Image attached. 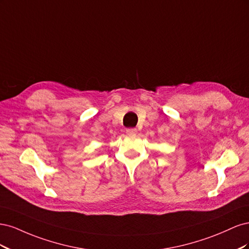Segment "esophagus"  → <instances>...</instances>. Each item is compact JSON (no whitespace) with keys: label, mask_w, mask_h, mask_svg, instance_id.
I'll return each mask as SVG.
<instances>
[{"label":"esophagus","mask_w":249,"mask_h":249,"mask_svg":"<svg viewBox=\"0 0 249 249\" xmlns=\"http://www.w3.org/2000/svg\"><path fill=\"white\" fill-rule=\"evenodd\" d=\"M125 132L127 135H135L137 133V130L136 129H126Z\"/></svg>","instance_id":"obj_1"}]
</instances>
